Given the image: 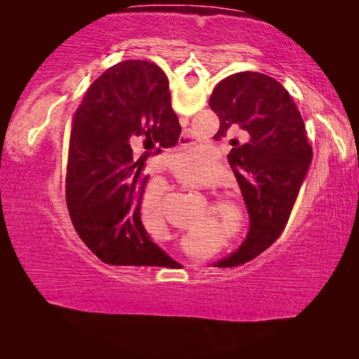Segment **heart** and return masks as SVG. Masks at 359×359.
I'll use <instances>...</instances> for the list:
<instances>
[{
  "label": "heart",
  "mask_w": 359,
  "mask_h": 359,
  "mask_svg": "<svg viewBox=\"0 0 359 359\" xmlns=\"http://www.w3.org/2000/svg\"><path fill=\"white\" fill-rule=\"evenodd\" d=\"M184 160H188V158L182 156L177 161H184ZM177 172L180 175V179L188 185H193L198 188L210 187V182L208 179L203 177V175L194 174L193 171H188V169L180 168L177 169ZM163 191H165V187H163L160 182H155V184H151L147 190H145L142 196V214L145 218H149L151 223H155L156 226H161L163 222H165V217H163V210H161ZM220 210L224 215H228L231 218L236 217V208L233 205V203L226 201V199H224V201L222 199L220 201Z\"/></svg>",
  "instance_id": "b5f03b06"
}]
</instances>
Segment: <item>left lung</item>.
<instances>
[{
  "label": "left lung",
  "mask_w": 359,
  "mask_h": 359,
  "mask_svg": "<svg viewBox=\"0 0 359 359\" xmlns=\"http://www.w3.org/2000/svg\"><path fill=\"white\" fill-rule=\"evenodd\" d=\"M209 106L220 118L215 141L239 128L247 141L228 155L250 218L245 241L215 266L245 263L282 234L312 160L306 126L280 82L244 71L217 83Z\"/></svg>",
  "instance_id": "obj_1"
}]
</instances>
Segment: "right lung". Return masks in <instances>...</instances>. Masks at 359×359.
Returning <instances> with one entry per match:
<instances>
[{
	"instance_id": "1",
	"label": "right lung",
	"mask_w": 359,
	"mask_h": 359,
	"mask_svg": "<svg viewBox=\"0 0 359 359\" xmlns=\"http://www.w3.org/2000/svg\"><path fill=\"white\" fill-rule=\"evenodd\" d=\"M169 82L156 65L126 60L90 85L71 131L66 204L79 238L106 264L168 266L141 220L144 163L180 136ZM144 139L146 151L134 154Z\"/></svg>"
}]
</instances>
